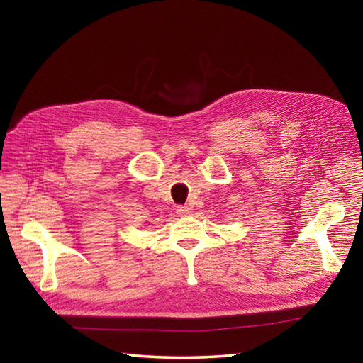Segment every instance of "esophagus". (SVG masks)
<instances>
[{"mask_svg":"<svg viewBox=\"0 0 363 363\" xmlns=\"http://www.w3.org/2000/svg\"><path fill=\"white\" fill-rule=\"evenodd\" d=\"M175 211H177L179 216H186V215L191 213V207H188V206H179L177 208H175Z\"/></svg>","mask_w":363,"mask_h":363,"instance_id":"esophagus-1","label":"esophagus"}]
</instances>
